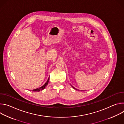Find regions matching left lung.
I'll list each match as a JSON object with an SVG mask.
<instances>
[{"label": "left lung", "mask_w": 124, "mask_h": 124, "mask_svg": "<svg viewBox=\"0 0 124 124\" xmlns=\"http://www.w3.org/2000/svg\"><path fill=\"white\" fill-rule=\"evenodd\" d=\"M71 86H72V87H73V88H74V89H76V90H78V89H76V88H75V87H73V86H72V85H71Z\"/></svg>", "instance_id": "left-lung-1"}]
</instances>
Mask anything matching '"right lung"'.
<instances>
[{
  "instance_id": "1",
  "label": "right lung",
  "mask_w": 124,
  "mask_h": 124,
  "mask_svg": "<svg viewBox=\"0 0 124 124\" xmlns=\"http://www.w3.org/2000/svg\"><path fill=\"white\" fill-rule=\"evenodd\" d=\"M49 78H48V79L46 81V82L45 83V84L42 86V87H40L38 88H36V89H33V90H30V91H33V92H39L40 91H42L43 90V89H44L45 87L46 86V85L48 84V81H49Z\"/></svg>"
}]
</instances>
